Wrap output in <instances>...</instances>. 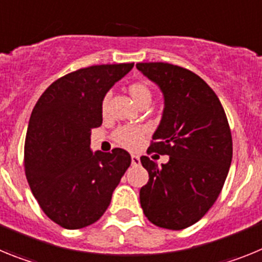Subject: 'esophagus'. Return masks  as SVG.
<instances>
[{"label":"esophagus","instance_id":"esophagus-1","mask_svg":"<svg viewBox=\"0 0 262 262\" xmlns=\"http://www.w3.org/2000/svg\"><path fill=\"white\" fill-rule=\"evenodd\" d=\"M131 164H133L134 166L140 165V157L136 156V155H131Z\"/></svg>","mask_w":262,"mask_h":262}]
</instances>
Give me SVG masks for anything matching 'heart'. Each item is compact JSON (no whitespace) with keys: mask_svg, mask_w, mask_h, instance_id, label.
<instances>
[{"mask_svg":"<svg viewBox=\"0 0 262 262\" xmlns=\"http://www.w3.org/2000/svg\"><path fill=\"white\" fill-rule=\"evenodd\" d=\"M129 96L133 97L136 105H142L144 102H151L152 99V92L151 89L143 82H135L128 86ZM107 101L108 96H106L102 99V105H101V110L105 114L107 110ZM145 135V128L142 126H122L115 131L114 140L122 147L127 148V149H136L140 145L143 138Z\"/></svg>","mask_w":262,"mask_h":262,"instance_id":"1","label":"heart"}]
</instances>
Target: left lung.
<instances>
[{"label": "left lung", "instance_id": "obj_1", "mask_svg": "<svg viewBox=\"0 0 262 262\" xmlns=\"http://www.w3.org/2000/svg\"><path fill=\"white\" fill-rule=\"evenodd\" d=\"M136 68L164 96L163 117L147 152L169 156L160 166L140 157L149 174L140 205L155 226L184 230L221 194L232 160L228 120L214 90L189 69L168 62H138Z\"/></svg>", "mask_w": 262, "mask_h": 262}]
</instances>
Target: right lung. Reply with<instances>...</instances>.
Wrapping results in <instances>:
<instances>
[{
  "label": "right lung",
  "instance_id": "add662e5",
  "mask_svg": "<svg viewBox=\"0 0 262 262\" xmlns=\"http://www.w3.org/2000/svg\"><path fill=\"white\" fill-rule=\"evenodd\" d=\"M129 64H103L62 76L46 89L30 117L25 172L51 221L67 230L93 224L131 164L122 148L93 154L92 129L102 124V99Z\"/></svg>",
  "mask_w": 262,
  "mask_h": 262
}]
</instances>
